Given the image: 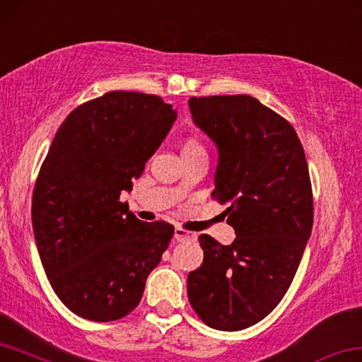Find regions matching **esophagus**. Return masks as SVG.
Instances as JSON below:
<instances>
[{
  "label": "esophagus",
  "mask_w": 362,
  "mask_h": 362,
  "mask_svg": "<svg viewBox=\"0 0 362 362\" xmlns=\"http://www.w3.org/2000/svg\"><path fill=\"white\" fill-rule=\"evenodd\" d=\"M173 238L177 243H185V241H194V239H196V235H194V233L182 230V228H175Z\"/></svg>",
  "instance_id": "34e87169"
}]
</instances>
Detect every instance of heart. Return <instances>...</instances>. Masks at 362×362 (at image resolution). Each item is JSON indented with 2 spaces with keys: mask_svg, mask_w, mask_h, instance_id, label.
Returning a JSON list of instances; mask_svg holds the SVG:
<instances>
[{
  "mask_svg": "<svg viewBox=\"0 0 362 362\" xmlns=\"http://www.w3.org/2000/svg\"><path fill=\"white\" fill-rule=\"evenodd\" d=\"M200 148H202V147H200L196 141H187L185 148H182V150H200Z\"/></svg>",
  "mask_w": 362,
  "mask_h": 362,
  "instance_id": "1",
  "label": "heart"
}]
</instances>
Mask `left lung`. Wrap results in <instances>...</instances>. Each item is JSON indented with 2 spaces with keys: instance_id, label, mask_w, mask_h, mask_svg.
Wrapping results in <instances>:
<instances>
[{
  "instance_id": "8db88e82",
  "label": "left lung",
  "mask_w": 362,
  "mask_h": 362,
  "mask_svg": "<svg viewBox=\"0 0 362 362\" xmlns=\"http://www.w3.org/2000/svg\"><path fill=\"white\" fill-rule=\"evenodd\" d=\"M189 110L218 152L212 196L236 239L199 236L187 298L212 329L243 330L276 308L301 262L314 221L308 162L293 126L257 98L192 97Z\"/></svg>"
}]
</instances>
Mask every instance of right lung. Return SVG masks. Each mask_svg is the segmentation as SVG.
<instances>
[{
    "mask_svg": "<svg viewBox=\"0 0 362 362\" xmlns=\"http://www.w3.org/2000/svg\"><path fill=\"white\" fill-rule=\"evenodd\" d=\"M176 116L160 97L108 92L71 111L49 146L33 189V236L54 293L84 319L129 314L173 238V226L141 221L119 197Z\"/></svg>",
    "mask_w": 362,
    "mask_h": 362,
    "instance_id": "obj_1",
    "label": "right lung"
}]
</instances>
